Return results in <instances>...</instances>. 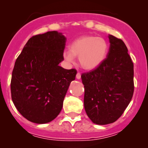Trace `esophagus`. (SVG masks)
Instances as JSON below:
<instances>
[{
    "label": "esophagus",
    "mask_w": 148,
    "mask_h": 148,
    "mask_svg": "<svg viewBox=\"0 0 148 148\" xmlns=\"http://www.w3.org/2000/svg\"><path fill=\"white\" fill-rule=\"evenodd\" d=\"M77 77V79H81V73H80V72L77 73V77Z\"/></svg>",
    "instance_id": "obj_1"
}]
</instances>
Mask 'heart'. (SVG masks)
I'll return each mask as SVG.
<instances>
[{
  "mask_svg": "<svg viewBox=\"0 0 148 148\" xmlns=\"http://www.w3.org/2000/svg\"><path fill=\"white\" fill-rule=\"evenodd\" d=\"M108 51V43L104 38L96 36H84L71 44L69 51L65 52L64 56L68 61L78 57L80 66L90 71L102 64Z\"/></svg>",
  "mask_w": 148,
  "mask_h": 148,
  "instance_id": "b5f03b06",
  "label": "heart"
}]
</instances>
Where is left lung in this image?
Segmentation results:
<instances>
[{
	"instance_id": "8db88e82",
	"label": "left lung",
	"mask_w": 148,
	"mask_h": 148,
	"mask_svg": "<svg viewBox=\"0 0 148 148\" xmlns=\"http://www.w3.org/2000/svg\"><path fill=\"white\" fill-rule=\"evenodd\" d=\"M110 49L97 68L83 73L84 104L86 114L97 125L118 120L132 99L134 92V66L122 39L109 35Z\"/></svg>"
}]
</instances>
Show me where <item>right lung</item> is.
<instances>
[{"instance_id":"obj_1","label":"right lung","mask_w":148,"mask_h":148,"mask_svg":"<svg viewBox=\"0 0 148 148\" xmlns=\"http://www.w3.org/2000/svg\"><path fill=\"white\" fill-rule=\"evenodd\" d=\"M66 41L55 31L33 36L15 62L12 100L21 114L34 123H47L59 115L70 83L75 79V69L59 66L64 61Z\"/></svg>"}]
</instances>
